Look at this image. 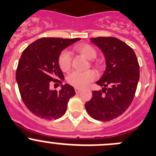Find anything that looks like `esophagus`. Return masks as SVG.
Listing matches in <instances>:
<instances>
[{
    "label": "esophagus",
    "mask_w": 156,
    "mask_h": 156,
    "mask_svg": "<svg viewBox=\"0 0 156 156\" xmlns=\"http://www.w3.org/2000/svg\"><path fill=\"white\" fill-rule=\"evenodd\" d=\"M75 92H76V93H79L80 91H81V88H75Z\"/></svg>",
    "instance_id": "esophagus-1"
}]
</instances>
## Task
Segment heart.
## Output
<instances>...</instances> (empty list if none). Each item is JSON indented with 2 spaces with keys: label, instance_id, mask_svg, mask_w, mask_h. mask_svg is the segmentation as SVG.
Instances as JSON below:
<instances>
[{
  "label": "heart",
  "instance_id": "b5f03b06",
  "mask_svg": "<svg viewBox=\"0 0 156 156\" xmlns=\"http://www.w3.org/2000/svg\"><path fill=\"white\" fill-rule=\"evenodd\" d=\"M76 50L78 53L88 60H92L97 55L95 49L89 44H78L76 46ZM58 63L62 71H68L71 64V56L70 52L68 51H63L58 58ZM95 72L92 70L86 71H74L68 75L67 81L70 85L76 88H85L95 78Z\"/></svg>",
  "mask_w": 156,
  "mask_h": 156
}]
</instances>
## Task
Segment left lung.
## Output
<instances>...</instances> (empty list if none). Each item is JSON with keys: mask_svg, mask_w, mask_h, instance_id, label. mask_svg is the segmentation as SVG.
<instances>
[{"mask_svg": "<svg viewBox=\"0 0 156 156\" xmlns=\"http://www.w3.org/2000/svg\"><path fill=\"white\" fill-rule=\"evenodd\" d=\"M105 58L106 69L96 82L102 90L93 91L85 103L87 112L96 120H112L122 115L135 97L139 80V65L133 49L116 37L91 38Z\"/></svg>", "mask_w": 156, "mask_h": 156, "instance_id": "obj_1", "label": "left lung"}]
</instances>
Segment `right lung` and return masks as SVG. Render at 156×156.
Masks as SVG:
<instances>
[{
	"mask_svg": "<svg viewBox=\"0 0 156 156\" xmlns=\"http://www.w3.org/2000/svg\"><path fill=\"white\" fill-rule=\"evenodd\" d=\"M80 38L42 37L28 45L21 55L16 71V81L23 102L29 111L41 119L62 117L68 102L75 94L68 84L59 91L50 89L51 81L64 78L58 58L65 48Z\"/></svg>",
	"mask_w": 156,
	"mask_h": 156,
	"instance_id": "1",
	"label": "right lung"
}]
</instances>
